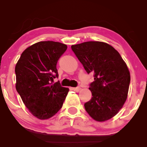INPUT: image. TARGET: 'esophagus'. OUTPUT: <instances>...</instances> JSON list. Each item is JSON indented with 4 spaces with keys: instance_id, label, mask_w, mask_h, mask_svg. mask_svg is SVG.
<instances>
[{
    "instance_id": "1",
    "label": "esophagus",
    "mask_w": 147,
    "mask_h": 147,
    "mask_svg": "<svg viewBox=\"0 0 147 147\" xmlns=\"http://www.w3.org/2000/svg\"><path fill=\"white\" fill-rule=\"evenodd\" d=\"M72 90L74 91H75V92H79V90H80V87H76V88H72Z\"/></svg>"
}]
</instances>
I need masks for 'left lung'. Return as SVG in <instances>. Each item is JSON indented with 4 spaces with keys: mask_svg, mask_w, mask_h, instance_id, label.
Wrapping results in <instances>:
<instances>
[{
    "mask_svg": "<svg viewBox=\"0 0 147 147\" xmlns=\"http://www.w3.org/2000/svg\"><path fill=\"white\" fill-rule=\"evenodd\" d=\"M71 48L87 73L93 74L89 87L92 98L84 104L86 112L97 122L114 117L127 99L131 76L126 63L113 47L104 42H84Z\"/></svg>",
    "mask_w": 147,
    "mask_h": 147,
    "instance_id": "obj_1",
    "label": "left lung"
}]
</instances>
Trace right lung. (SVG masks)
I'll use <instances>...</instances> for the list:
<instances>
[{"instance_id": "1", "label": "right lung", "mask_w": 147, "mask_h": 147, "mask_svg": "<svg viewBox=\"0 0 147 147\" xmlns=\"http://www.w3.org/2000/svg\"><path fill=\"white\" fill-rule=\"evenodd\" d=\"M67 50L59 42L40 41L25 49L16 67V89L34 116L40 119L52 117L61 109L69 89L59 82L57 63Z\"/></svg>"}]
</instances>
